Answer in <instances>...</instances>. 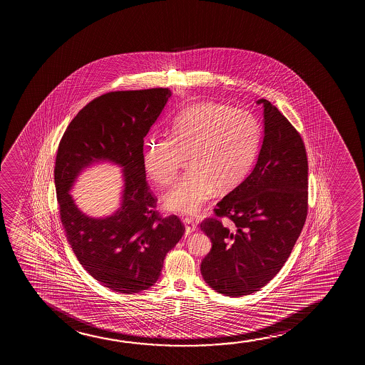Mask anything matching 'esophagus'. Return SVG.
<instances>
[{"mask_svg": "<svg viewBox=\"0 0 365 365\" xmlns=\"http://www.w3.org/2000/svg\"><path fill=\"white\" fill-rule=\"evenodd\" d=\"M183 222H185V233L187 235H190V233L197 230V223L192 218H183Z\"/></svg>", "mask_w": 365, "mask_h": 365, "instance_id": "esophagus-1", "label": "esophagus"}]
</instances>
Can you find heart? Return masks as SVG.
Segmentation results:
<instances>
[{
  "mask_svg": "<svg viewBox=\"0 0 365 365\" xmlns=\"http://www.w3.org/2000/svg\"><path fill=\"white\" fill-rule=\"evenodd\" d=\"M263 142L259 120L250 110L202 103L183 110L170 137L150 135L142 152L145 175L160 187L173 185L188 158L190 172L165 197L167 210L193 215L215 187L233 188L257 162Z\"/></svg>",
  "mask_w": 365,
  "mask_h": 365,
  "instance_id": "obj_1",
  "label": "heart"
}]
</instances>
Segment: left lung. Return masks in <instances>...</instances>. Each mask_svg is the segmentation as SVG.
<instances>
[{
    "instance_id": "left-lung-1",
    "label": "left lung",
    "mask_w": 365,
    "mask_h": 365,
    "mask_svg": "<svg viewBox=\"0 0 365 365\" xmlns=\"http://www.w3.org/2000/svg\"><path fill=\"white\" fill-rule=\"evenodd\" d=\"M257 103L264 107V137L255 168L200 223L212 240L200 273L228 297L255 293L279 273L308 215L303 138L269 101Z\"/></svg>"
}]
</instances>
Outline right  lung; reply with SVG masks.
Here are the masks:
<instances>
[{
	"label": "right lung",
	"instance_id": "obj_1",
	"mask_svg": "<svg viewBox=\"0 0 365 365\" xmlns=\"http://www.w3.org/2000/svg\"><path fill=\"white\" fill-rule=\"evenodd\" d=\"M170 96L168 88H150L97 97L71 120L56 155V195L73 253L101 284L125 294L155 284L165 255L185 233L177 215L155 210L142 165L145 135ZM102 159L124 167L125 192L115 215L95 220L75 207L68 190L82 168Z\"/></svg>",
	"mask_w": 365,
	"mask_h": 365
}]
</instances>
